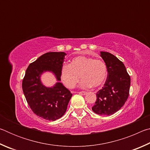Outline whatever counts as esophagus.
I'll use <instances>...</instances> for the list:
<instances>
[{"instance_id": "34e87169", "label": "esophagus", "mask_w": 150, "mask_h": 150, "mask_svg": "<svg viewBox=\"0 0 150 150\" xmlns=\"http://www.w3.org/2000/svg\"><path fill=\"white\" fill-rule=\"evenodd\" d=\"M78 93L79 94V95H85L87 93L85 92V91H81V92H79Z\"/></svg>"}]
</instances>
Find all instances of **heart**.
<instances>
[{
  "instance_id": "heart-1",
  "label": "heart",
  "mask_w": 150,
  "mask_h": 150,
  "mask_svg": "<svg viewBox=\"0 0 150 150\" xmlns=\"http://www.w3.org/2000/svg\"><path fill=\"white\" fill-rule=\"evenodd\" d=\"M81 77L80 86L83 88L98 87L103 85L107 75V68L100 59L80 55L73 58L69 65H64L61 69V78L66 87L74 88Z\"/></svg>"
}]
</instances>
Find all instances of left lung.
Listing matches in <instances>:
<instances>
[{"label":"left lung","instance_id":"left-lung-1","mask_svg":"<svg viewBox=\"0 0 150 150\" xmlns=\"http://www.w3.org/2000/svg\"><path fill=\"white\" fill-rule=\"evenodd\" d=\"M107 68V79L102 89L96 94L92 110L99 115H112L122 107L128 98L130 77L124 63L108 52H100Z\"/></svg>","mask_w":150,"mask_h":150}]
</instances>
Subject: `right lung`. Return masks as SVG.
<instances>
[{"label":"right lung","mask_w":150,"mask_h":150,"mask_svg":"<svg viewBox=\"0 0 150 150\" xmlns=\"http://www.w3.org/2000/svg\"><path fill=\"white\" fill-rule=\"evenodd\" d=\"M66 54L47 52L29 65L22 81V90L33 112L45 120H56L67 110L72 94L61 81V69ZM46 71L54 73L58 82L51 88L45 87L41 75Z\"/></svg>","instance_id":"add662e5"}]
</instances>
